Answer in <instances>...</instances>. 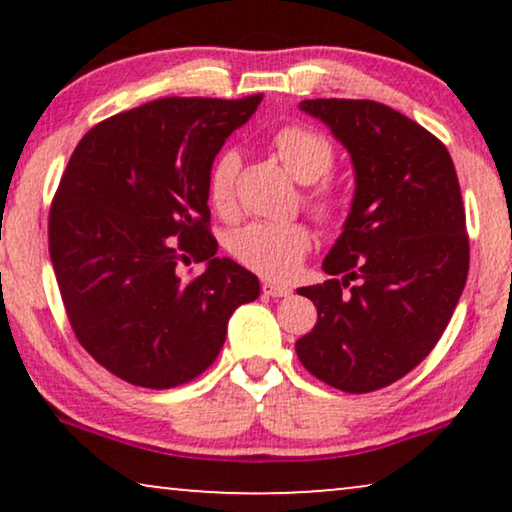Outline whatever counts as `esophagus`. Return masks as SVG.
I'll list each match as a JSON object with an SVG mask.
<instances>
[{
  "mask_svg": "<svg viewBox=\"0 0 512 512\" xmlns=\"http://www.w3.org/2000/svg\"><path fill=\"white\" fill-rule=\"evenodd\" d=\"M289 293H291V289L284 284H272V282L263 284V296H268V298H286Z\"/></svg>",
  "mask_w": 512,
  "mask_h": 512,
  "instance_id": "34e87169",
  "label": "esophagus"
}]
</instances>
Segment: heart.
I'll use <instances>...</instances> for the list:
<instances>
[{"mask_svg":"<svg viewBox=\"0 0 512 512\" xmlns=\"http://www.w3.org/2000/svg\"><path fill=\"white\" fill-rule=\"evenodd\" d=\"M272 149L286 170L300 184H314L331 172L335 151L321 132L305 125H286L272 137ZM240 158L235 151H223L209 170V200L216 212L226 214L233 207V186ZM307 205L319 219H331L338 209L333 188L314 186L307 193ZM312 247V233L305 223H268L254 221L237 228L228 240L230 254L244 268L265 279H289L298 272L300 263Z\"/></svg>","mask_w":512,"mask_h":512,"instance_id":"heart-1","label":"heart"}]
</instances>
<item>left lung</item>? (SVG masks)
I'll return each instance as SVG.
<instances>
[{"label": "left lung", "mask_w": 512, "mask_h": 512, "mask_svg": "<svg viewBox=\"0 0 512 512\" xmlns=\"http://www.w3.org/2000/svg\"><path fill=\"white\" fill-rule=\"evenodd\" d=\"M298 107L345 146L356 188L324 258L333 277L298 289L319 319L296 352L321 382L368 394L422 363L459 303L468 275L459 179L445 144L387 104L333 97Z\"/></svg>", "instance_id": "1"}]
</instances>
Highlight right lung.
Instances as JSON below:
<instances>
[{
	"mask_svg": "<svg viewBox=\"0 0 512 512\" xmlns=\"http://www.w3.org/2000/svg\"><path fill=\"white\" fill-rule=\"evenodd\" d=\"M263 95L165 97L97 123L76 146L48 216V251L76 338L121 380L146 389L212 366L228 321L258 277L219 258L209 170ZM206 272L181 280V260Z\"/></svg>",
	"mask_w": 512,
	"mask_h": 512,
	"instance_id": "1",
	"label": "right lung"
}]
</instances>
